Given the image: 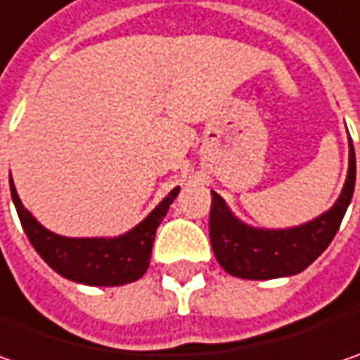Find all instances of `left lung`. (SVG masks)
Here are the masks:
<instances>
[{
    "mask_svg": "<svg viewBox=\"0 0 360 360\" xmlns=\"http://www.w3.org/2000/svg\"><path fill=\"white\" fill-rule=\"evenodd\" d=\"M356 160L350 142L349 175L340 198L311 222L285 230L250 228L232 216L224 200L212 191L210 240L226 273L243 279H277L302 273L332 243L352 200Z\"/></svg>",
    "mask_w": 360,
    "mask_h": 360,
    "instance_id": "8db88e82",
    "label": "left lung"
}]
</instances>
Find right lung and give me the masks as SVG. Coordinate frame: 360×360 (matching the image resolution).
<instances>
[{"mask_svg":"<svg viewBox=\"0 0 360 360\" xmlns=\"http://www.w3.org/2000/svg\"><path fill=\"white\" fill-rule=\"evenodd\" d=\"M10 189L22 228L44 263L75 283L101 287L132 283L146 273L157 228L179 193V187H175L136 228L122 236L67 238L46 230L42 224L34 220L32 214L22 205L11 179Z\"/></svg>","mask_w":360,"mask_h":360,"instance_id":"obj_1","label":"right lung"}]
</instances>
